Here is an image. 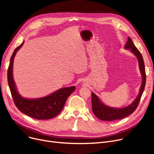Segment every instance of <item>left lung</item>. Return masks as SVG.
<instances>
[{
	"instance_id": "8db88e82",
	"label": "left lung",
	"mask_w": 154,
	"mask_h": 154,
	"mask_svg": "<svg viewBox=\"0 0 154 154\" xmlns=\"http://www.w3.org/2000/svg\"><path fill=\"white\" fill-rule=\"evenodd\" d=\"M124 48L125 50L130 49V51L134 54L138 59L139 70L142 75V84L139 89V92L132 103L122 108L111 107L107 106L102 102L97 95H95L94 92H92V106L93 113L97 117L102 120L113 121L122 119L130 116L138 106L141 96L144 91L145 82H146V75H145V66L142 56L139 51L135 46L131 37H128V40L124 46Z\"/></svg>"
}]
</instances>
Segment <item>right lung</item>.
<instances>
[{
  "label": "right lung",
  "mask_w": 154,
  "mask_h": 154,
  "mask_svg": "<svg viewBox=\"0 0 154 154\" xmlns=\"http://www.w3.org/2000/svg\"><path fill=\"white\" fill-rule=\"evenodd\" d=\"M24 41L14 50L7 71V80L15 105L27 116L38 120L50 119L62 111L68 97L75 90V86L63 87L43 97L25 98L19 93L13 77V63L16 53L22 47Z\"/></svg>",
  "instance_id": "add662e5"
}]
</instances>
